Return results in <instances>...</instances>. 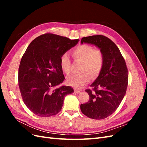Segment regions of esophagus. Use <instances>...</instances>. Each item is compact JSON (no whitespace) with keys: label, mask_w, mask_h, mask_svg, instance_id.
I'll return each instance as SVG.
<instances>
[{"label":"esophagus","mask_w":147,"mask_h":147,"mask_svg":"<svg viewBox=\"0 0 147 147\" xmlns=\"http://www.w3.org/2000/svg\"><path fill=\"white\" fill-rule=\"evenodd\" d=\"M74 91H75V92H76V93H80V92L82 91L81 90H77V89H75V90H74Z\"/></svg>","instance_id":"1"}]
</instances>
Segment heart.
I'll list each match as a JSON object with an SVG mask.
<instances>
[{
    "label": "heart",
    "instance_id": "1",
    "mask_svg": "<svg viewBox=\"0 0 147 147\" xmlns=\"http://www.w3.org/2000/svg\"><path fill=\"white\" fill-rule=\"evenodd\" d=\"M75 59L83 61L82 72L81 74L72 75L67 78L69 85L81 89L91 80V76L96 78L100 73L104 65V55L102 52L94 47L86 44L80 45L72 52ZM70 60L66 53L60 57V66L63 72L66 74H70ZM88 71L89 72H86Z\"/></svg>",
    "mask_w": 147,
    "mask_h": 147
}]
</instances>
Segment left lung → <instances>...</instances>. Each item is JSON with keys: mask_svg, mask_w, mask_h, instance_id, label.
Listing matches in <instances>:
<instances>
[{"mask_svg": "<svg viewBox=\"0 0 147 147\" xmlns=\"http://www.w3.org/2000/svg\"><path fill=\"white\" fill-rule=\"evenodd\" d=\"M82 43L98 47L104 55V65L99 75L85 91L90 96L86 103L80 105L82 112L86 117L102 119L115 112L126 94L128 70L119 48L110 38L102 35L83 37Z\"/></svg>", "mask_w": 147, "mask_h": 147, "instance_id": "left-lung-1", "label": "left lung"}]
</instances>
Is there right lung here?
I'll return each instance as SVG.
<instances>
[{
    "mask_svg": "<svg viewBox=\"0 0 147 147\" xmlns=\"http://www.w3.org/2000/svg\"><path fill=\"white\" fill-rule=\"evenodd\" d=\"M78 41L47 33L26 49L19 67L18 84L24 103L35 115L49 117L57 114L64 97L74 92L69 86L58 87L65 79L60 57Z\"/></svg>",
    "mask_w": 147,
    "mask_h": 147,
    "instance_id": "obj_1",
    "label": "right lung"
}]
</instances>
